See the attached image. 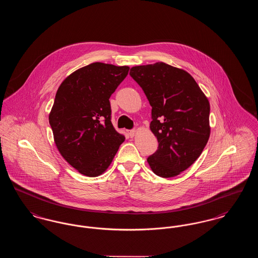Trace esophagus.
<instances>
[{"label": "esophagus", "mask_w": 258, "mask_h": 258, "mask_svg": "<svg viewBox=\"0 0 258 258\" xmlns=\"http://www.w3.org/2000/svg\"><path fill=\"white\" fill-rule=\"evenodd\" d=\"M135 133H136V132H135V130H131V131L128 132V135H130L131 137H134L135 135Z\"/></svg>", "instance_id": "34e87169"}]
</instances>
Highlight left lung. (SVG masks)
<instances>
[{"instance_id":"left-lung-1","label":"left lung","mask_w":258,"mask_h":258,"mask_svg":"<svg viewBox=\"0 0 258 258\" xmlns=\"http://www.w3.org/2000/svg\"><path fill=\"white\" fill-rule=\"evenodd\" d=\"M130 74L152 106L150 128L159 147L148 163L156 175L175 177L199 158L208 142V98L190 74L162 61L134 67Z\"/></svg>"}]
</instances>
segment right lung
<instances>
[{"label": "right lung", "instance_id": "add662e5", "mask_svg": "<svg viewBox=\"0 0 258 258\" xmlns=\"http://www.w3.org/2000/svg\"><path fill=\"white\" fill-rule=\"evenodd\" d=\"M126 66L93 62L69 75L49 114L61 157L79 173L97 177L110 165L124 136L111 123V95L128 74Z\"/></svg>", "mask_w": 258, "mask_h": 258}]
</instances>
